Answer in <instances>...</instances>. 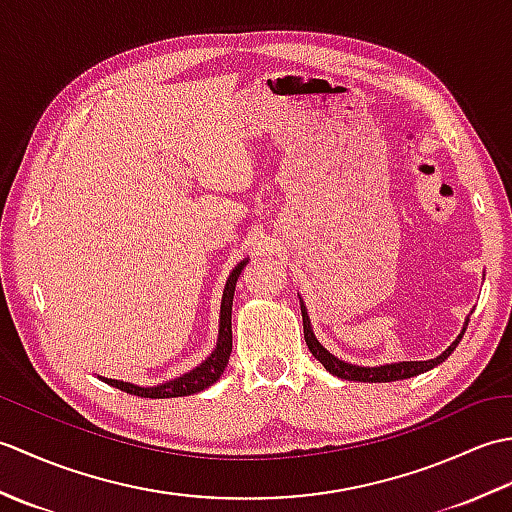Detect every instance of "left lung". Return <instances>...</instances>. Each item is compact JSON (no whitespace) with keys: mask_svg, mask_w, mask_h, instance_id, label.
<instances>
[{"mask_svg":"<svg viewBox=\"0 0 512 512\" xmlns=\"http://www.w3.org/2000/svg\"><path fill=\"white\" fill-rule=\"evenodd\" d=\"M299 303H301V317H303V336H306L308 350L312 352V356L317 358V361L325 369H328L330 374L345 378V380H356V383H394V380H405V378L429 372V369L438 367L440 363L447 361V358L453 354L455 347H458V343L462 341V336L466 332V325H469V317H466L464 328L458 334V339H455L440 356L429 358V361H400V363H387V365H376V367H363V365L345 363V361H341V358H336L334 354L325 350V347L319 343L317 336H314L312 323H310L308 310H306V301L301 299V295H299Z\"/></svg>","mask_w":512,"mask_h":512,"instance_id":"8db88e82","label":"left lung"}]
</instances>
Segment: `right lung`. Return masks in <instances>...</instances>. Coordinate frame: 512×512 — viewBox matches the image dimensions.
I'll use <instances>...</instances> for the list:
<instances>
[{"mask_svg": "<svg viewBox=\"0 0 512 512\" xmlns=\"http://www.w3.org/2000/svg\"><path fill=\"white\" fill-rule=\"evenodd\" d=\"M248 264V259H242L235 268L233 273L228 275L226 286L222 292V306H220V330H217V343L215 350L204 358V361L193 367L191 372L180 374L178 378L165 380V383L158 385H134V383H125V380H114V378H105L99 376L103 383L112 385L121 391H127L132 396H140V398H178V396H191L198 394V391L211 387L215 380H220V376L224 374V369L228 365V358H231V350H233V330H231V312H233V295H235V286L237 279L242 275L244 266Z\"/></svg>", "mask_w": 512, "mask_h": 512, "instance_id": "obj_1", "label": "right lung"}]
</instances>
